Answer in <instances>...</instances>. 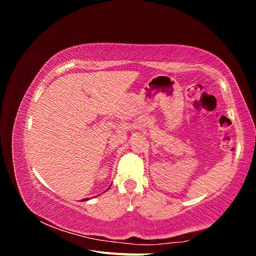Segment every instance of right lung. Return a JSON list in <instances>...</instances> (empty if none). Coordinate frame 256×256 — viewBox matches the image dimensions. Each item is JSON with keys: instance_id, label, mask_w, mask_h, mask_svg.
<instances>
[{"instance_id": "add662e5", "label": "right lung", "mask_w": 256, "mask_h": 256, "mask_svg": "<svg viewBox=\"0 0 256 256\" xmlns=\"http://www.w3.org/2000/svg\"><path fill=\"white\" fill-rule=\"evenodd\" d=\"M88 200V198H83L82 200Z\"/></svg>"}]
</instances>
